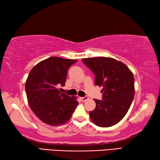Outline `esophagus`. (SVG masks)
I'll list each match as a JSON object with an SVG mask.
<instances>
[{
	"label": "esophagus",
	"mask_w": 160,
	"mask_h": 160,
	"mask_svg": "<svg viewBox=\"0 0 160 160\" xmlns=\"http://www.w3.org/2000/svg\"><path fill=\"white\" fill-rule=\"evenodd\" d=\"M88 99V96H84V97L81 98V100H82V101H86V100H87Z\"/></svg>",
	"instance_id": "esophagus-1"
}]
</instances>
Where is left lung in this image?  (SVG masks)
<instances>
[{
  "label": "left lung",
  "mask_w": 160,
  "mask_h": 160,
  "mask_svg": "<svg viewBox=\"0 0 160 160\" xmlns=\"http://www.w3.org/2000/svg\"><path fill=\"white\" fill-rule=\"evenodd\" d=\"M82 62L96 76V85L102 86V100L95 99L96 108L89 112L91 119L100 127H110L124 118L133 101L135 89L133 73L115 59L98 57Z\"/></svg>",
  "instance_id": "obj_1"
}]
</instances>
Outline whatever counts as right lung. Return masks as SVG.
Masks as SVG:
<instances>
[{
    "label": "right lung",
    "mask_w": 160,
    "mask_h": 160,
    "mask_svg": "<svg viewBox=\"0 0 160 160\" xmlns=\"http://www.w3.org/2000/svg\"><path fill=\"white\" fill-rule=\"evenodd\" d=\"M77 60L51 57L31 70L25 83L28 103L36 117L51 126L69 121L78 104L76 97L59 91L65 85L67 70Z\"/></svg>",
    "instance_id": "obj_1"
}]
</instances>
